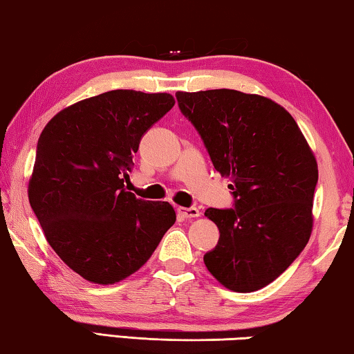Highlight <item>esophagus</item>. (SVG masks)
Wrapping results in <instances>:
<instances>
[{"mask_svg": "<svg viewBox=\"0 0 354 354\" xmlns=\"http://www.w3.org/2000/svg\"><path fill=\"white\" fill-rule=\"evenodd\" d=\"M178 212H179V215H183L184 218H196V217H200V215H201L200 209H196V207L179 206L178 207Z\"/></svg>", "mask_w": 354, "mask_h": 354, "instance_id": "esophagus-1", "label": "esophagus"}]
</instances>
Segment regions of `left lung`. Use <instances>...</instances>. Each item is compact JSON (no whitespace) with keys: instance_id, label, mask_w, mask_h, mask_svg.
I'll return each instance as SVG.
<instances>
[{"instance_id":"obj_1","label":"left lung","mask_w":354,"mask_h":354,"mask_svg":"<svg viewBox=\"0 0 354 354\" xmlns=\"http://www.w3.org/2000/svg\"><path fill=\"white\" fill-rule=\"evenodd\" d=\"M176 98L236 198V209L205 212L220 231L205 254L207 270L230 290H259L297 259L313 232L315 156L290 113L262 95L215 88Z\"/></svg>"}]
</instances>
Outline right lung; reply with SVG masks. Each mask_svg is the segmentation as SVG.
Returning <instances> with one entry per match:
<instances>
[{
    "label": "right lung",
    "mask_w": 354,
    "mask_h": 354,
    "mask_svg": "<svg viewBox=\"0 0 354 354\" xmlns=\"http://www.w3.org/2000/svg\"><path fill=\"white\" fill-rule=\"evenodd\" d=\"M173 106L170 93L111 91L65 107L41 131L29 203L51 248L91 283L131 277L175 225L170 203L124 189L142 136Z\"/></svg>",
    "instance_id": "1"
}]
</instances>
